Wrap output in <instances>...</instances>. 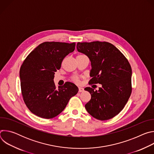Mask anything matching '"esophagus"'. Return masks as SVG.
Returning a JSON list of instances; mask_svg holds the SVG:
<instances>
[{"mask_svg": "<svg viewBox=\"0 0 154 154\" xmlns=\"http://www.w3.org/2000/svg\"><path fill=\"white\" fill-rule=\"evenodd\" d=\"M83 91H84V88H82V87H79V93L83 92Z\"/></svg>", "mask_w": 154, "mask_h": 154, "instance_id": "obj_1", "label": "esophagus"}]
</instances>
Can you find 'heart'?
<instances>
[{
  "mask_svg": "<svg viewBox=\"0 0 154 154\" xmlns=\"http://www.w3.org/2000/svg\"><path fill=\"white\" fill-rule=\"evenodd\" d=\"M72 80H74V82H76V83H79V79H78L77 77H73Z\"/></svg>",
  "mask_w": 154,
  "mask_h": 154,
  "instance_id": "obj_1",
  "label": "heart"
}]
</instances>
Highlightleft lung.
Masks as SVG:
<instances>
[{
    "instance_id": "1",
    "label": "left lung",
    "mask_w": 154,
    "mask_h": 154,
    "mask_svg": "<svg viewBox=\"0 0 154 154\" xmlns=\"http://www.w3.org/2000/svg\"><path fill=\"white\" fill-rule=\"evenodd\" d=\"M77 49L91 61L90 84L102 85L98 91L90 87L85 88L91 96L85 106L86 109L99 120L113 118L124 108L131 93L130 63L118 49L108 42H77Z\"/></svg>"
}]
</instances>
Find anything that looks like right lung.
<instances>
[{
    "label": "right lung",
    "instance_id": "obj_1",
    "mask_svg": "<svg viewBox=\"0 0 154 154\" xmlns=\"http://www.w3.org/2000/svg\"><path fill=\"white\" fill-rule=\"evenodd\" d=\"M75 43L45 42L27 57L20 72L21 92L24 101L34 115L45 119L53 118L66 106L79 91L77 86L67 82L57 89L55 72L60 69L64 58L72 52Z\"/></svg>",
    "mask_w": 154,
    "mask_h": 154
}]
</instances>
